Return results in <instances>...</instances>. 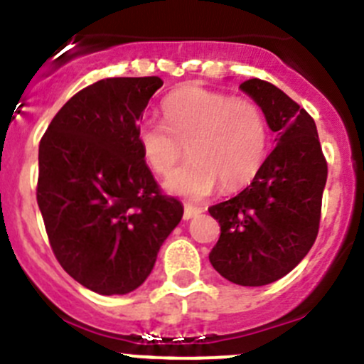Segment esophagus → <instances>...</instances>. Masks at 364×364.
Listing matches in <instances>:
<instances>
[{
    "label": "esophagus",
    "mask_w": 364,
    "mask_h": 364,
    "mask_svg": "<svg viewBox=\"0 0 364 364\" xmlns=\"http://www.w3.org/2000/svg\"><path fill=\"white\" fill-rule=\"evenodd\" d=\"M201 212H203V210H201V208H198V206L185 205V212H183V219L188 220V219H192V217L199 215V213H201Z\"/></svg>",
    "instance_id": "obj_1"
}]
</instances>
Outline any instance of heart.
Here are the masks:
<instances>
[{
	"mask_svg": "<svg viewBox=\"0 0 364 364\" xmlns=\"http://www.w3.org/2000/svg\"><path fill=\"white\" fill-rule=\"evenodd\" d=\"M165 125L145 120L136 140L147 165L159 176L171 174L176 163L190 161L166 179L172 193L203 199L217 188H242L260 171L267 156L269 129L257 102L188 84L161 104Z\"/></svg>",
	"mask_w": 364,
	"mask_h": 364,
	"instance_id": "heart-1",
	"label": "heart"
}]
</instances>
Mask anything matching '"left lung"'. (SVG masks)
Wrapping results in <instances>:
<instances>
[{
	"label": "left lung",
	"mask_w": 364,
	"mask_h": 364,
	"mask_svg": "<svg viewBox=\"0 0 364 364\" xmlns=\"http://www.w3.org/2000/svg\"><path fill=\"white\" fill-rule=\"evenodd\" d=\"M240 90L262 107L277 147L250 186L208 208L220 226L210 262L226 280L259 287L293 271L314 244L327 159L314 120L293 98L260 79Z\"/></svg>",
	"instance_id": "left-lung-1"
}]
</instances>
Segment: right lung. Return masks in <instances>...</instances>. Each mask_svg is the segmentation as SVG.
Returning <instances> with one entry per match:
<instances>
[{"label": "right lung", "instance_id": "1", "mask_svg": "<svg viewBox=\"0 0 364 364\" xmlns=\"http://www.w3.org/2000/svg\"><path fill=\"white\" fill-rule=\"evenodd\" d=\"M159 77L102 79L73 95L39 144L37 205L55 259L104 296L140 287L183 217L136 140Z\"/></svg>", "mask_w": 364, "mask_h": 364}]
</instances>
